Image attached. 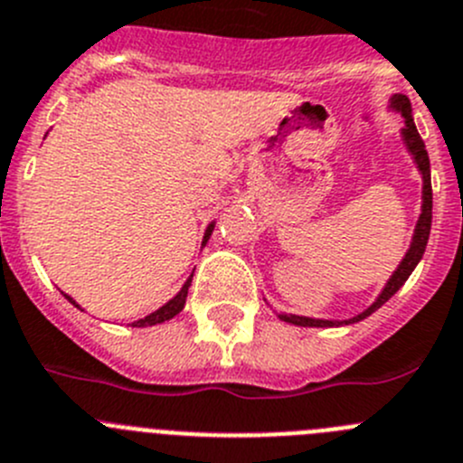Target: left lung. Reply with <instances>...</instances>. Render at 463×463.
Wrapping results in <instances>:
<instances>
[{
  "label": "left lung",
  "instance_id": "left-lung-1",
  "mask_svg": "<svg viewBox=\"0 0 463 463\" xmlns=\"http://www.w3.org/2000/svg\"><path fill=\"white\" fill-rule=\"evenodd\" d=\"M391 109H395L397 114H402L404 118V128H402V141L407 146V150L411 153L413 162H416L418 171L422 175V207H420V217H418L416 231H413L411 237V246H409V251L404 253L402 262L397 265V269L392 271V276L388 279V283L383 285L382 295L374 299L373 306L358 313L356 317L352 319H315V317H304V315H288V313H279V317L288 324H295V326H343V324H354L365 319L368 315H373L374 310L382 308L397 290H400L402 285L407 283V279L411 276V271L416 269V265L420 262L422 253H425L427 240H430V231H431V173H430V157H427L425 150V141L420 139V134H418L416 123H413L411 116V102H409L407 95L395 93L391 98Z\"/></svg>",
  "mask_w": 463,
  "mask_h": 463
}]
</instances>
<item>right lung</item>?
Instances as JSON below:
<instances>
[{
  "mask_svg": "<svg viewBox=\"0 0 463 463\" xmlns=\"http://www.w3.org/2000/svg\"><path fill=\"white\" fill-rule=\"evenodd\" d=\"M212 231H214V222H212L210 226H207L205 235H203V246H205V244H207V240H210ZM192 276H194V274H192ZM192 276H189V279L184 280L183 290H180L178 295L173 297L171 301H166V304H164L162 308L155 310V313L146 315L144 319H137V322H132V326H155V324H162V322H166V319L175 317V315H178L180 310L184 308V301H187V290H189V285H192ZM66 299L71 301L72 306H77V301H72V297H68V295H66ZM77 308H80V306H77Z\"/></svg>",
  "mask_w": 463,
  "mask_h": 463,
  "instance_id": "1",
  "label": "right lung"
}]
</instances>
